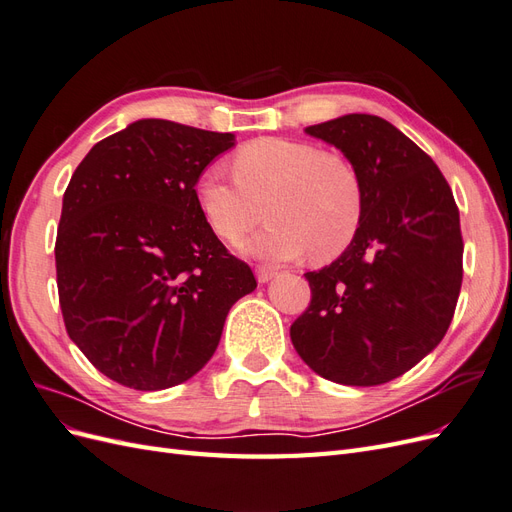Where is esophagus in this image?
Returning <instances> with one entry per match:
<instances>
[{
	"mask_svg": "<svg viewBox=\"0 0 512 512\" xmlns=\"http://www.w3.org/2000/svg\"><path fill=\"white\" fill-rule=\"evenodd\" d=\"M275 275H277V271L273 267H256V280H258V284L271 282Z\"/></svg>",
	"mask_w": 512,
	"mask_h": 512,
	"instance_id": "obj_1",
	"label": "esophagus"
}]
</instances>
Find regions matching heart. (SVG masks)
<instances>
[{
  "label": "heart",
  "instance_id": "b5f03b06",
  "mask_svg": "<svg viewBox=\"0 0 512 512\" xmlns=\"http://www.w3.org/2000/svg\"><path fill=\"white\" fill-rule=\"evenodd\" d=\"M230 181L209 168L196 183L200 209L215 235L235 241L262 215L271 222L241 241V252L267 260H316L342 254L356 237L363 215V188L356 168L335 151L288 138H258L232 158Z\"/></svg>",
  "mask_w": 512,
  "mask_h": 512
}]
</instances>
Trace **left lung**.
Wrapping results in <instances>:
<instances>
[{"instance_id": "obj_1", "label": "left lung", "mask_w": 512, "mask_h": 512, "mask_svg": "<svg viewBox=\"0 0 512 512\" xmlns=\"http://www.w3.org/2000/svg\"><path fill=\"white\" fill-rule=\"evenodd\" d=\"M305 134L356 168L363 215L346 250L305 273L312 303L290 339L331 382H391L423 361L453 320L463 277L459 209L440 168L382 117L352 113Z\"/></svg>"}]
</instances>
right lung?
<instances>
[{
    "label": "right lung",
    "instance_id": "right-lung-1",
    "mask_svg": "<svg viewBox=\"0 0 512 512\" xmlns=\"http://www.w3.org/2000/svg\"><path fill=\"white\" fill-rule=\"evenodd\" d=\"M235 134L138 119L74 170L55 243L66 331L98 371L128 389L190 380L220 344L252 269L215 237L196 196Z\"/></svg>",
    "mask_w": 512,
    "mask_h": 512
}]
</instances>
